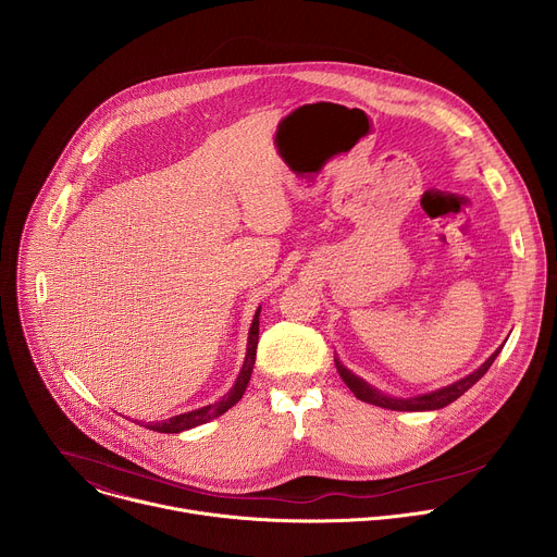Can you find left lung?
<instances>
[{"label":"left lung","mask_w":557,"mask_h":557,"mask_svg":"<svg viewBox=\"0 0 557 557\" xmlns=\"http://www.w3.org/2000/svg\"><path fill=\"white\" fill-rule=\"evenodd\" d=\"M500 350H503V346L479 370H473L471 374L462 376L460 381H454L451 385H445V387L428 392V394L408 396V399H396V396L383 394L381 389L372 387L370 383H366L363 379L352 374L339 359H335V366H337L339 376L352 389V394L357 396L359 401H366V404H372V406H379V408H385V410H396V412H425V410H441V408L449 406L451 401H456L458 396H462L475 381H479L492 368V363H494V359L498 357Z\"/></svg>","instance_id":"8db88e82"}]
</instances>
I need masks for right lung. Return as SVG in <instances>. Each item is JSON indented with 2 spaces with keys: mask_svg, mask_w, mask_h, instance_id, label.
<instances>
[{
  "mask_svg": "<svg viewBox=\"0 0 557 557\" xmlns=\"http://www.w3.org/2000/svg\"><path fill=\"white\" fill-rule=\"evenodd\" d=\"M258 335H260V308L256 310V317H253V324H251V331H249V344H247V357H245V363H243V370L240 374H237L233 387L222 396L220 401L211 404V406H205V408H198V410H191V412H185V414H178V417H172L168 421H158V423H149L147 428L153 430V432H163V434H178V432H185V430H191L196 425H202L220 414H224L228 408H233L237 401L243 399V394L251 381V372H253V366H256V350H258Z\"/></svg>",
  "mask_w": 557,
  "mask_h": 557,
  "instance_id": "1",
  "label": "right lung"
}]
</instances>
